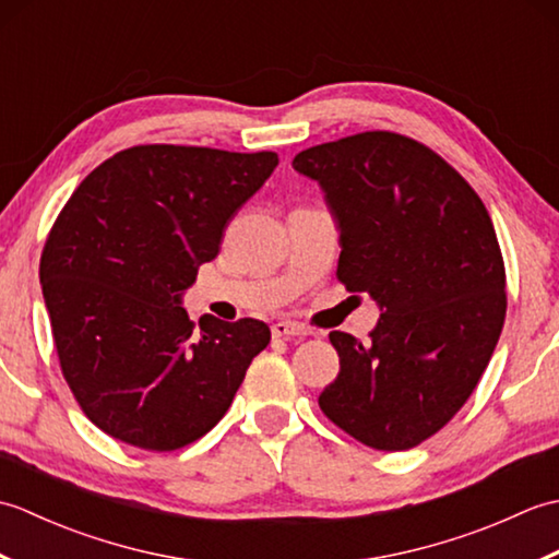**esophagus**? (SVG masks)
Returning a JSON list of instances; mask_svg holds the SVG:
<instances>
[{
	"label": "esophagus",
	"mask_w": 559,
	"mask_h": 559,
	"mask_svg": "<svg viewBox=\"0 0 559 559\" xmlns=\"http://www.w3.org/2000/svg\"><path fill=\"white\" fill-rule=\"evenodd\" d=\"M271 334H273V338H298V336H307L310 331L295 322H276L271 326Z\"/></svg>",
	"instance_id": "esophagus-1"
}]
</instances>
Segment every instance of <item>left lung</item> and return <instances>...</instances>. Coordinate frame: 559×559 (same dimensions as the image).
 I'll return each mask as SVG.
<instances>
[{"label":"left lung","mask_w":559,"mask_h":559,"mask_svg":"<svg viewBox=\"0 0 559 559\" xmlns=\"http://www.w3.org/2000/svg\"><path fill=\"white\" fill-rule=\"evenodd\" d=\"M338 225L336 276L379 305L370 341L331 331L341 370L319 408L379 451L418 447L476 389L500 341L507 276L490 213L432 148L362 132L307 148Z\"/></svg>","instance_id":"8db88e82"}]
</instances>
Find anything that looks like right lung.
<instances>
[{"mask_svg": "<svg viewBox=\"0 0 559 559\" xmlns=\"http://www.w3.org/2000/svg\"><path fill=\"white\" fill-rule=\"evenodd\" d=\"M276 165L273 151L132 146L64 204L40 257L43 298L71 394L103 432L173 451L230 408L271 331L211 314L197 326L180 302Z\"/></svg>", "mask_w": 559, "mask_h": 559, "instance_id": "1", "label": "right lung"}]
</instances>
